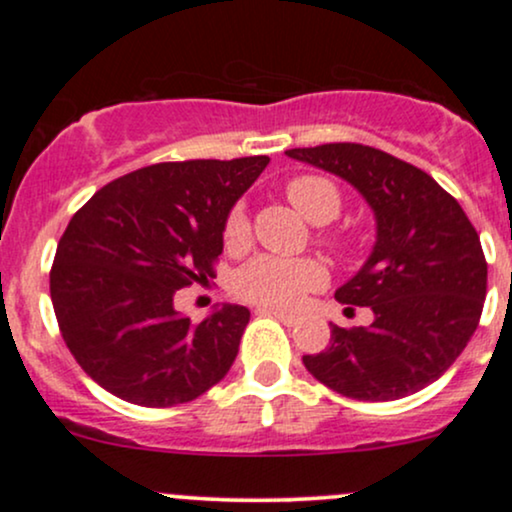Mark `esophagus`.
<instances>
[{"label": "esophagus", "mask_w": 512, "mask_h": 512, "mask_svg": "<svg viewBox=\"0 0 512 512\" xmlns=\"http://www.w3.org/2000/svg\"><path fill=\"white\" fill-rule=\"evenodd\" d=\"M257 313H260V315H269V317H276V320L284 322L286 327H293V325H296V322H298L296 315H286V313H281V310H274V308H260V310H257Z\"/></svg>", "instance_id": "esophagus-1"}]
</instances>
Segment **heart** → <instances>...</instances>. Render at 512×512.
I'll return each mask as SVG.
<instances>
[{
  "label": "heart",
  "mask_w": 512,
  "mask_h": 512,
  "mask_svg": "<svg viewBox=\"0 0 512 512\" xmlns=\"http://www.w3.org/2000/svg\"><path fill=\"white\" fill-rule=\"evenodd\" d=\"M286 197L310 223H330L342 209L337 185L320 175H298L286 185ZM223 236L228 243H240L248 236V214L233 207L226 219ZM334 243V240H332ZM327 272L315 260H286V257L260 255L236 274L233 291L243 301L260 303L264 308L291 310L303 301L305 293L325 286Z\"/></svg>",
  "instance_id": "obj_1"
}]
</instances>
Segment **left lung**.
Returning a JSON list of instances; mask_svg holds the SVG:
<instances>
[{
    "instance_id": "left-lung-1",
    "label": "left lung",
    "mask_w": 512,
    "mask_h": 512,
    "mask_svg": "<svg viewBox=\"0 0 512 512\" xmlns=\"http://www.w3.org/2000/svg\"><path fill=\"white\" fill-rule=\"evenodd\" d=\"M361 192L375 216V245L334 298L373 310L368 327L330 325V346L305 368L339 395L392 402L448 370L479 325L486 260L455 197L407 161L363 144L289 149ZM351 310V308H346Z\"/></svg>"
}]
</instances>
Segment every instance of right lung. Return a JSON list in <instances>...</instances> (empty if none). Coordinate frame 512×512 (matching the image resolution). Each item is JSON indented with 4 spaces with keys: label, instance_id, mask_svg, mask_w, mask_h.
<instances>
[{
    "label": "right lung",
    "instance_id": "obj_1",
    "mask_svg": "<svg viewBox=\"0 0 512 512\" xmlns=\"http://www.w3.org/2000/svg\"><path fill=\"white\" fill-rule=\"evenodd\" d=\"M267 163H156L108 182L72 216L50 272L52 308L76 363L110 395L175 407L231 370L250 310L223 303L195 325L175 293L214 279L228 214Z\"/></svg>",
    "mask_w": 512,
    "mask_h": 512
}]
</instances>
